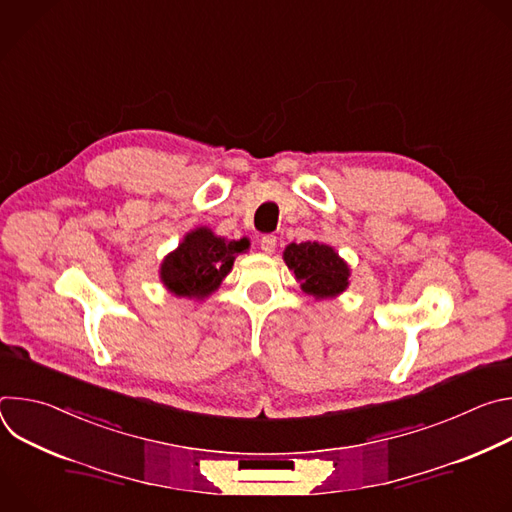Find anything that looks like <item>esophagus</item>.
<instances>
[{
  "label": "esophagus",
  "instance_id": "1",
  "mask_svg": "<svg viewBox=\"0 0 512 512\" xmlns=\"http://www.w3.org/2000/svg\"><path fill=\"white\" fill-rule=\"evenodd\" d=\"M275 245H277V237H275V235H265V237L261 239V251H263L265 255H271V253L275 251Z\"/></svg>",
  "mask_w": 512,
  "mask_h": 512
}]
</instances>
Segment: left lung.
<instances>
[{
  "label": "left lung",
  "mask_w": 512,
  "mask_h": 512,
  "mask_svg": "<svg viewBox=\"0 0 512 512\" xmlns=\"http://www.w3.org/2000/svg\"><path fill=\"white\" fill-rule=\"evenodd\" d=\"M283 261L304 294L316 302L336 300L350 285V265L324 241L289 243L283 251Z\"/></svg>",
  "instance_id": "obj_1"
}]
</instances>
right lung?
I'll return each mask as SVG.
<instances>
[{
    "instance_id": "right-lung-1",
    "label": "right lung",
    "mask_w": 512,
    "mask_h": 512,
    "mask_svg": "<svg viewBox=\"0 0 512 512\" xmlns=\"http://www.w3.org/2000/svg\"><path fill=\"white\" fill-rule=\"evenodd\" d=\"M249 245L247 237L229 241L208 227H196L162 259L160 281L168 294L202 302L221 287L237 255L249 251Z\"/></svg>"
}]
</instances>
